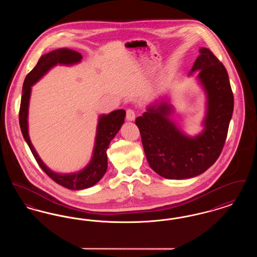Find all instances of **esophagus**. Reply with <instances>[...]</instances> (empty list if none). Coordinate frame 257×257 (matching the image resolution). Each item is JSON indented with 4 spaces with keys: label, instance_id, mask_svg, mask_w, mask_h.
I'll use <instances>...</instances> for the list:
<instances>
[{
    "label": "esophagus",
    "instance_id": "esophagus-1",
    "mask_svg": "<svg viewBox=\"0 0 257 257\" xmlns=\"http://www.w3.org/2000/svg\"><path fill=\"white\" fill-rule=\"evenodd\" d=\"M135 117H136V114H135V111L131 109H128L126 110V119L129 120V121H133L135 120Z\"/></svg>",
    "mask_w": 257,
    "mask_h": 257
}]
</instances>
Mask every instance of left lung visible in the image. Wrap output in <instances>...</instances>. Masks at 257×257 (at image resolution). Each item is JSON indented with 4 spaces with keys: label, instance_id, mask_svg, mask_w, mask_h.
Wrapping results in <instances>:
<instances>
[{
    "label": "left lung",
    "instance_id": "8db88e82",
    "mask_svg": "<svg viewBox=\"0 0 257 257\" xmlns=\"http://www.w3.org/2000/svg\"><path fill=\"white\" fill-rule=\"evenodd\" d=\"M199 53L190 74L198 71L207 98L202 133L183 134L170 119L173 109L165 100L148 106L136 119L150 168L168 179L192 178L207 171L221 153L232 117L234 98L225 67L207 48Z\"/></svg>",
    "mask_w": 257,
    "mask_h": 257
}]
</instances>
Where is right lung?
I'll return each mask as SVG.
<instances>
[{
    "label": "right lung",
    "mask_w": 257,
    "mask_h": 257,
    "mask_svg": "<svg viewBox=\"0 0 257 257\" xmlns=\"http://www.w3.org/2000/svg\"><path fill=\"white\" fill-rule=\"evenodd\" d=\"M82 59L83 57L80 53L67 48L54 50L46 55H43L34 69L25 78L23 94L19 110V124L21 132L35 159L37 160V164L51 179L69 190H83L92 187L104 176L108 167L107 149L109 148L110 141L121 128L126 113L124 110H116L111 111L109 114L100 115L93 155L89 164L84 170L70 174H60L51 171L48 167L45 166L39 158L35 147H33L28 131V110L32 86L42 78L43 75L47 73L53 66L57 64L72 65L80 62Z\"/></svg>",
    "instance_id": "right-lung-1"
}]
</instances>
